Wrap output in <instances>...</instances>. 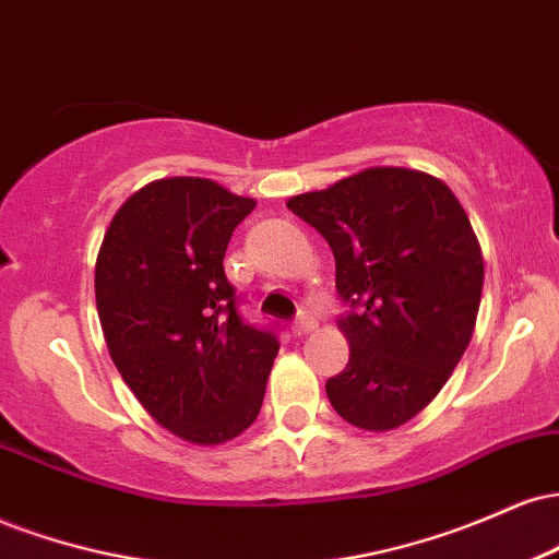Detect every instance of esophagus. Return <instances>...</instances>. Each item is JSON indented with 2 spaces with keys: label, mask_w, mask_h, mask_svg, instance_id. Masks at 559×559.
<instances>
[{
  "label": "esophagus",
  "mask_w": 559,
  "mask_h": 559,
  "mask_svg": "<svg viewBox=\"0 0 559 559\" xmlns=\"http://www.w3.org/2000/svg\"><path fill=\"white\" fill-rule=\"evenodd\" d=\"M316 329H318V320L312 318V316H299L292 323L294 336H305V333H310V331H316Z\"/></svg>",
  "instance_id": "34e87169"
}]
</instances>
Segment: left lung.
Segmentation results:
<instances>
[{"mask_svg": "<svg viewBox=\"0 0 559 559\" xmlns=\"http://www.w3.org/2000/svg\"><path fill=\"white\" fill-rule=\"evenodd\" d=\"M286 207L329 241L349 362L325 381L338 415L391 431L449 381L476 329L484 254L463 204L428 173L368 168Z\"/></svg>", "mask_w": 559, "mask_h": 559, "instance_id": "obj_1", "label": "left lung"}]
</instances>
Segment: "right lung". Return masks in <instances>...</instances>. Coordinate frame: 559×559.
I'll use <instances>...</instances> for the list:
<instances>
[{
    "mask_svg": "<svg viewBox=\"0 0 559 559\" xmlns=\"http://www.w3.org/2000/svg\"><path fill=\"white\" fill-rule=\"evenodd\" d=\"M252 210L210 178H159L126 199L96 254L115 368L159 426L199 447L252 426L278 355L273 331L243 323L223 271Z\"/></svg>",
    "mask_w": 559,
    "mask_h": 559,
    "instance_id": "add662e5",
    "label": "right lung"
}]
</instances>
